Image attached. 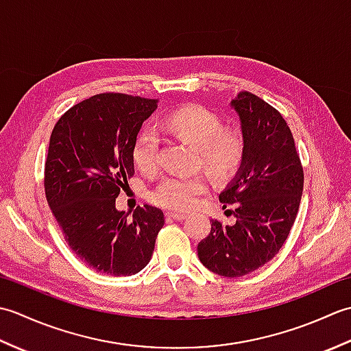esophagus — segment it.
Masks as SVG:
<instances>
[{"label":"esophagus","mask_w":351,"mask_h":351,"mask_svg":"<svg viewBox=\"0 0 351 351\" xmlns=\"http://www.w3.org/2000/svg\"><path fill=\"white\" fill-rule=\"evenodd\" d=\"M166 217L178 220V221H182V220H185V217H187V215L180 214V213H166Z\"/></svg>","instance_id":"esophagus-1"}]
</instances>
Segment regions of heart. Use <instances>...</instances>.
<instances>
[{"mask_svg":"<svg viewBox=\"0 0 351 351\" xmlns=\"http://www.w3.org/2000/svg\"><path fill=\"white\" fill-rule=\"evenodd\" d=\"M167 128L199 152L205 170L215 181H228L241 169L245 140L238 130L223 128L221 117L200 106H185L167 116ZM160 140L152 128H143L132 145V160L143 173L158 167ZM208 190L204 175H170L156 185L154 204L173 211H189Z\"/></svg>","mask_w":351,"mask_h":351,"instance_id":"b5f03b06","label":"heart"}]
</instances>
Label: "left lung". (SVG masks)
I'll use <instances>...</instances> for the list:
<instances>
[{
    "label": "left lung",
    "mask_w": 351,
    "mask_h": 351,
    "mask_svg": "<svg viewBox=\"0 0 351 351\" xmlns=\"http://www.w3.org/2000/svg\"><path fill=\"white\" fill-rule=\"evenodd\" d=\"M245 140L241 169L220 193L235 204L232 226L211 220V232L197 244L208 270L240 278L273 259L294 225L303 193V167L285 119L256 95L240 92L230 102Z\"/></svg>",
    "instance_id": "1"
}]
</instances>
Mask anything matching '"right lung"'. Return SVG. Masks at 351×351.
Returning <instances> with one entry per match:
<instances>
[{"mask_svg": "<svg viewBox=\"0 0 351 351\" xmlns=\"http://www.w3.org/2000/svg\"><path fill=\"white\" fill-rule=\"evenodd\" d=\"M158 99L99 93L58 119L45 162V195L64 240L93 270L131 276L147 265L164 214L151 205L130 217L116 197L134 175L132 145Z\"/></svg>", "mask_w": 351, "mask_h": 351, "instance_id": "obj_1", "label": "right lung"}]
</instances>
